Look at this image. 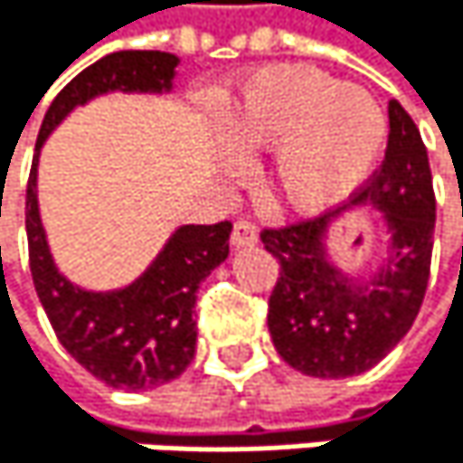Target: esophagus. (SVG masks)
<instances>
[{"label": "esophagus", "instance_id": "esophagus-1", "mask_svg": "<svg viewBox=\"0 0 463 463\" xmlns=\"http://www.w3.org/2000/svg\"><path fill=\"white\" fill-rule=\"evenodd\" d=\"M257 240H260V232H257V226H253L250 221L240 218V221L234 223V229H232V245H234V248L257 245Z\"/></svg>", "mask_w": 463, "mask_h": 463}]
</instances>
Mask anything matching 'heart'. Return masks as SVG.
Segmentation results:
<instances>
[{"label": "heart", "mask_w": 463, "mask_h": 463, "mask_svg": "<svg viewBox=\"0 0 463 463\" xmlns=\"http://www.w3.org/2000/svg\"><path fill=\"white\" fill-rule=\"evenodd\" d=\"M223 129L242 154L276 151L268 184L281 203L320 213L375 168L386 124L364 88L309 65H279L248 80Z\"/></svg>", "instance_id": "obj_1"}]
</instances>
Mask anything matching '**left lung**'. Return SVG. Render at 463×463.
I'll list each match as a JSON object with an SVG mask.
<instances>
[{
  "mask_svg": "<svg viewBox=\"0 0 463 463\" xmlns=\"http://www.w3.org/2000/svg\"><path fill=\"white\" fill-rule=\"evenodd\" d=\"M359 201L383 213L392 240L383 268L362 281L345 276L326 253L334 213L262 229L265 250L281 265L268 300V328L279 356L304 375L348 378L375 367L409 334L422 307L436 195L420 129L395 99L389 101L386 156Z\"/></svg>",
  "mask_w": 463,
  "mask_h": 463,
  "instance_id": "left-lung-1",
  "label": "left lung"
}]
</instances>
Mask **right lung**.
Instances as JSON below:
<instances>
[{"mask_svg": "<svg viewBox=\"0 0 463 463\" xmlns=\"http://www.w3.org/2000/svg\"><path fill=\"white\" fill-rule=\"evenodd\" d=\"M176 65L179 57L168 52H112L96 60L49 104L35 151L68 112L101 93L171 90ZM229 221L182 226L129 287L112 292L82 289L54 268L38 213V154L33 159L27 242L35 292L62 348L107 386L154 389L187 370L195 356V292L229 257Z\"/></svg>", "mask_w": 463, "mask_h": 463, "instance_id": "obj_1", "label": "right lung"}]
</instances>
